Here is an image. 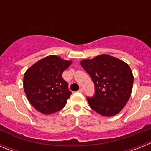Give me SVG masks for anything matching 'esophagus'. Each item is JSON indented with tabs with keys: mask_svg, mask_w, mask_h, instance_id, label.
Returning <instances> with one entry per match:
<instances>
[{
	"mask_svg": "<svg viewBox=\"0 0 151 151\" xmlns=\"http://www.w3.org/2000/svg\"><path fill=\"white\" fill-rule=\"evenodd\" d=\"M83 88H80V89L78 90V92H80V93H83Z\"/></svg>",
	"mask_w": 151,
	"mask_h": 151,
	"instance_id": "1",
	"label": "esophagus"
}]
</instances>
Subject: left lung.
I'll list each match as a JSON object with an SVG mask.
<instances>
[{
  "instance_id": "obj_1",
  "label": "left lung",
  "mask_w": 151,
  "mask_h": 151,
  "mask_svg": "<svg viewBox=\"0 0 151 151\" xmlns=\"http://www.w3.org/2000/svg\"><path fill=\"white\" fill-rule=\"evenodd\" d=\"M89 74L95 94L88 97L92 110L104 116L116 115L125 106L132 90V72L126 63L108 54L80 62Z\"/></svg>"
}]
</instances>
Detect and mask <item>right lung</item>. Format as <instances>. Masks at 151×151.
I'll return each instance as SVG.
<instances>
[{
    "mask_svg": "<svg viewBox=\"0 0 151 151\" xmlns=\"http://www.w3.org/2000/svg\"><path fill=\"white\" fill-rule=\"evenodd\" d=\"M72 63L50 55L33 64L24 74L23 88L27 99L35 110L51 114L62 110L72 92L62 73Z\"/></svg>",
    "mask_w": 151,
    "mask_h": 151,
    "instance_id": "right-lung-1",
    "label": "right lung"
}]
</instances>
